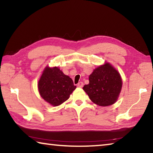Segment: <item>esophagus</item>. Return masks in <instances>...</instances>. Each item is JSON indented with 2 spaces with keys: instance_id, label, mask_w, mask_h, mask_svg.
I'll return each mask as SVG.
<instances>
[{
  "instance_id": "1",
  "label": "esophagus",
  "mask_w": 153,
  "mask_h": 153,
  "mask_svg": "<svg viewBox=\"0 0 153 153\" xmlns=\"http://www.w3.org/2000/svg\"><path fill=\"white\" fill-rule=\"evenodd\" d=\"M83 86H84V84H83L82 82H80L78 83V84H77V87H79V88H82Z\"/></svg>"
}]
</instances>
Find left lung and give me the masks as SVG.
Masks as SVG:
<instances>
[{"instance_id":"left-lung-1","label":"left lung","mask_w":153,"mask_h":153,"mask_svg":"<svg viewBox=\"0 0 153 153\" xmlns=\"http://www.w3.org/2000/svg\"><path fill=\"white\" fill-rule=\"evenodd\" d=\"M119 71L108 62L98 66L89 76V84L83 87L90 99L98 106L107 107L117 101L122 88Z\"/></svg>"}]
</instances>
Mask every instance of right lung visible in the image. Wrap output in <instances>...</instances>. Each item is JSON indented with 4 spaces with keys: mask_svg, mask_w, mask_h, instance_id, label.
<instances>
[{
    "mask_svg": "<svg viewBox=\"0 0 153 153\" xmlns=\"http://www.w3.org/2000/svg\"><path fill=\"white\" fill-rule=\"evenodd\" d=\"M40 97L51 105L56 107L68 99L76 88L73 80L58 67L46 66L38 84Z\"/></svg>",
    "mask_w": 153,
    "mask_h": 153,
    "instance_id": "obj_1",
    "label": "right lung"
}]
</instances>
